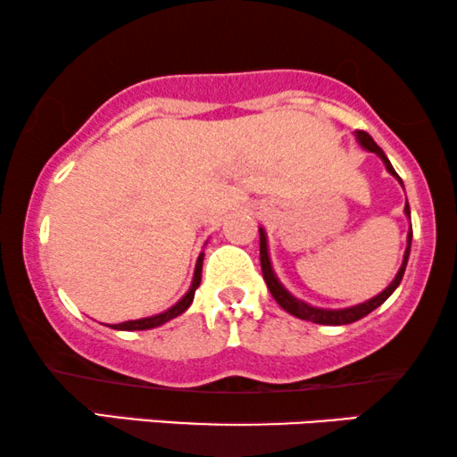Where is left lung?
Segmentation results:
<instances>
[{"label":"left lung","mask_w":457,"mask_h":457,"mask_svg":"<svg viewBox=\"0 0 457 457\" xmlns=\"http://www.w3.org/2000/svg\"><path fill=\"white\" fill-rule=\"evenodd\" d=\"M355 137H358L360 145L368 149V152L377 154L380 160L385 162L386 170H389L393 177H395L399 183H402V179H399V174L395 172V168L391 166L389 158H386L383 149H380L377 143H374V139L370 135L366 133V130H355ZM405 214L410 216V205L405 204ZM410 247H411V228L408 233V247H405V255H403V264L402 268H399L397 277L393 278V283L386 287V289L383 293H378L377 297L368 299V302L360 303V305H353V308H345V310H322V308H312V305L299 302V299H295L291 295L289 291L285 289L283 285L278 283V278L274 277V270L270 266V258H268V243H266V233L264 228H260V264H262V274H264V280L268 285V289H270L272 297L277 299V303L280 305V308L289 312L291 316L295 318H302V320H308V322H316V324H333V327H339V324H349V322H355L360 320V318H364L370 314L372 310H377L380 303H385L386 299H389V295L393 291L397 289V285L402 283L403 278V272H405V266H408V258H410Z\"/></svg>","instance_id":"1"}]
</instances>
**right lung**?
<instances>
[{"mask_svg": "<svg viewBox=\"0 0 457 457\" xmlns=\"http://www.w3.org/2000/svg\"><path fill=\"white\" fill-rule=\"evenodd\" d=\"M202 264H204V253H199L197 264H195V274H193L191 289L187 291V295L180 299L179 303H174L170 310L162 312V314L152 316V318H141V320H129V322H120V324H112V328H116V330H147V328L160 327V324H164L168 320H172V318L183 314V312L191 305L193 297H195V289L199 287V283H202Z\"/></svg>", "mask_w": 457, "mask_h": 457, "instance_id": "1", "label": "right lung"}]
</instances>
